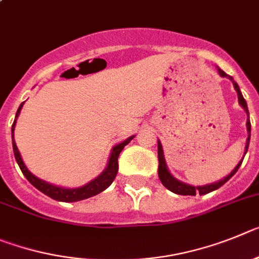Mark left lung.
Wrapping results in <instances>:
<instances>
[{"mask_svg":"<svg viewBox=\"0 0 259 259\" xmlns=\"http://www.w3.org/2000/svg\"><path fill=\"white\" fill-rule=\"evenodd\" d=\"M218 73H220L222 77H228L230 80L232 81L235 90H236V93H237V98H239V104L243 107L244 109H245L246 115H248V120H246V130H248V139H246V146H245V153H246V151H248V147H249V141H250V120H249L248 106H246V102H245V99H244L243 94H241V92H240L239 85L235 82L234 78H232L231 76L226 74L225 72L220 68H218ZM157 156H158V178H160L161 183L169 191L177 193V195H183V196H187V195L188 196H195L196 193H200V195H206V193L211 192V191L218 190L221 186L225 185L226 182H227L228 179L231 178V177L236 173L237 170H239L240 165H241V162H243V160H244V157L241 158V160L239 161V164L235 166V169L232 170L231 173L228 174L227 177H225L223 179H221V181L215 182V183H210V185L196 186V187H195V186H190V185H187V183H183V182L178 181V179L174 178V177L170 174L169 169H167V166H166V162H165L164 151H162V146H161V142L160 141L157 142Z\"/></svg>","mask_w":259,"mask_h":259,"instance_id":"1","label":"left lung"}]
</instances>
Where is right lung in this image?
<instances>
[{
  "label": "right lung",
  "mask_w": 259,
  "mask_h": 259,
  "mask_svg": "<svg viewBox=\"0 0 259 259\" xmlns=\"http://www.w3.org/2000/svg\"><path fill=\"white\" fill-rule=\"evenodd\" d=\"M23 104H24V102L20 104L18 111H16L15 120H14V124L13 126H11V138H13V150H14V155H15L16 162H18L20 170H22V173L24 174V177L29 181L31 185H33L37 190L41 191L42 193H45L46 196L57 200V201H63V202H74V201H81V200L89 199V197L95 196V195H98V193L103 192L106 188H108L109 186H111L113 179L116 178V174H117V170H118V162H117L118 155H120L121 151L124 150V147L126 146L133 138H134V135H133V137H129V138L125 139L124 142H121V143L116 144V146L113 147L112 151H111V155H109L107 167L103 170V173H102L101 176H98L97 178L93 179L92 182H89L88 185L82 186V187L63 188V187H59V186L51 185V183H48V182L34 177L33 174L27 169L24 162H23L22 156H20L19 153V150H18V147H16L15 141H14V129H15L16 118H18L20 111H22Z\"/></svg>",
  "instance_id": "add662e5"
}]
</instances>
